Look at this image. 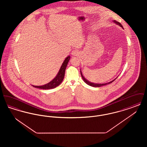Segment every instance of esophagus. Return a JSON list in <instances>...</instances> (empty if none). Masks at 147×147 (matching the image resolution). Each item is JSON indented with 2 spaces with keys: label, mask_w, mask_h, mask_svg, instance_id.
Wrapping results in <instances>:
<instances>
[{
  "label": "esophagus",
  "mask_w": 147,
  "mask_h": 147,
  "mask_svg": "<svg viewBox=\"0 0 147 147\" xmlns=\"http://www.w3.org/2000/svg\"><path fill=\"white\" fill-rule=\"evenodd\" d=\"M79 54V52H78V51H77V50H74L73 52H72V55H73V56H77Z\"/></svg>",
  "instance_id": "34e87169"
}]
</instances>
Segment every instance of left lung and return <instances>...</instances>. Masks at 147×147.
<instances>
[{"label": "left lung", "mask_w": 147, "mask_h": 147, "mask_svg": "<svg viewBox=\"0 0 147 147\" xmlns=\"http://www.w3.org/2000/svg\"><path fill=\"white\" fill-rule=\"evenodd\" d=\"M113 22H115V23H116V24H117V25H119V26H120L121 28H123V26H122V25H121V23H119V22L118 21H115V20H113ZM80 73H81V76H82V78H83V80L84 81V82L85 83H86V84H88V85H90V86H93V87H100V86H103V85H107V84H110V83H112L116 79H115L114 80H113L112 81H111L110 82H109V83H105V84H95V83H91L90 82H89V81H88V80H86L85 78H84V76H83V74H82V71L80 70Z\"/></svg>", "instance_id": "obj_1"}]
</instances>
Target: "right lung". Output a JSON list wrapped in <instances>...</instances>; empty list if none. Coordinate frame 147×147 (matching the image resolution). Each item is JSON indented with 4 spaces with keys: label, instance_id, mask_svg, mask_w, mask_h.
Masks as SVG:
<instances>
[{
    "label": "right lung",
    "instance_id": "1",
    "mask_svg": "<svg viewBox=\"0 0 147 147\" xmlns=\"http://www.w3.org/2000/svg\"><path fill=\"white\" fill-rule=\"evenodd\" d=\"M70 56H68L63 62V64L59 70V72L58 73L56 77L49 83L43 85L42 86H34L33 85L34 87L41 89H53L55 88L58 85H59L62 82L64 77V74H65V70L66 69L67 65L68 64V63L69 62V61L70 59Z\"/></svg>",
    "mask_w": 147,
    "mask_h": 147
}]
</instances>
